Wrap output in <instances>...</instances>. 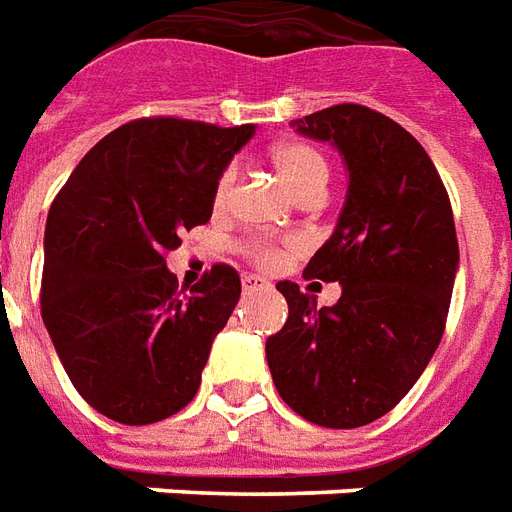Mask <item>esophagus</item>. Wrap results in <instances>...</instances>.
Returning <instances> with one entry per match:
<instances>
[{"label":"esophagus","mask_w":512,"mask_h":512,"mask_svg":"<svg viewBox=\"0 0 512 512\" xmlns=\"http://www.w3.org/2000/svg\"><path fill=\"white\" fill-rule=\"evenodd\" d=\"M264 286H270V283L259 278V275H242V289L245 292H256V289H264Z\"/></svg>","instance_id":"1"}]
</instances>
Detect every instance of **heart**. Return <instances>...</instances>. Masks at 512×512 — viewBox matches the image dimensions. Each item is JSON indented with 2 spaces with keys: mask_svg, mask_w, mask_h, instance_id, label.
Segmentation results:
<instances>
[{
  "mask_svg": "<svg viewBox=\"0 0 512 512\" xmlns=\"http://www.w3.org/2000/svg\"><path fill=\"white\" fill-rule=\"evenodd\" d=\"M275 160V169L283 177V182L294 190V196H305L313 190L327 188V179H330V169H327V160L319 149H313L311 144H302V141H286L281 147L272 152ZM234 179H237V169L226 166L215 179V188H212V207L215 210H226L231 201V190H234ZM248 253L251 259L261 267H275L281 264L283 251L275 242L267 240H251L248 242Z\"/></svg>",
  "mask_w": 512,
  "mask_h": 512,
  "instance_id": "heart-1",
  "label": "heart"
}]
</instances>
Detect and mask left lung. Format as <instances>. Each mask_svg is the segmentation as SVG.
Listing matches in <instances>:
<instances>
[{
	"label": "left lung",
	"instance_id": "obj_1",
	"mask_svg": "<svg viewBox=\"0 0 512 512\" xmlns=\"http://www.w3.org/2000/svg\"><path fill=\"white\" fill-rule=\"evenodd\" d=\"M292 125L349 169L333 237L302 272L341 283V300L316 311V297L278 283L289 316L267 338V365L300 417L360 428L412 390L442 341L458 270L450 196L420 141L374 108L341 103Z\"/></svg>",
	"mask_w": 512,
	"mask_h": 512
}]
</instances>
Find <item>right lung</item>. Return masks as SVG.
<instances>
[{"instance_id": "obj_1", "label": "right lung", "mask_w": 512, "mask_h": 512, "mask_svg": "<svg viewBox=\"0 0 512 512\" xmlns=\"http://www.w3.org/2000/svg\"><path fill=\"white\" fill-rule=\"evenodd\" d=\"M251 136L133 119L89 149L48 210L43 324L81 398L117 423L166 420L199 390L240 275L215 264L185 294L166 253L210 220L215 179Z\"/></svg>"}]
</instances>
